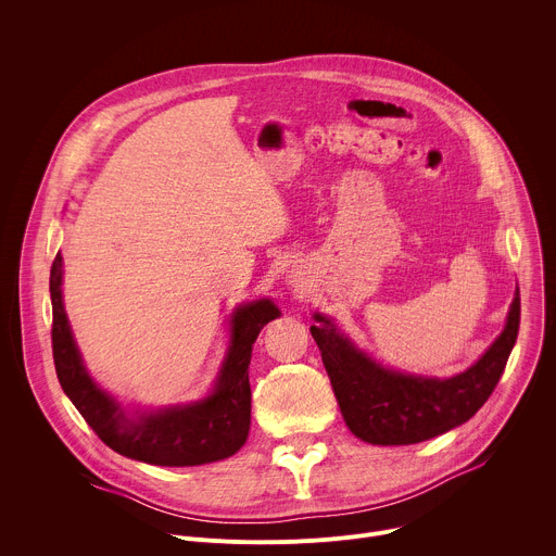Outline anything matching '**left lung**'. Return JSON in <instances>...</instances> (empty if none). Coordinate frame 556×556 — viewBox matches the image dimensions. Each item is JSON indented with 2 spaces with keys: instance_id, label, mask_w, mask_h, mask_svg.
Here are the masks:
<instances>
[{
  "instance_id": "8db88e82",
  "label": "left lung",
  "mask_w": 556,
  "mask_h": 556,
  "mask_svg": "<svg viewBox=\"0 0 556 556\" xmlns=\"http://www.w3.org/2000/svg\"><path fill=\"white\" fill-rule=\"evenodd\" d=\"M521 319L519 288L508 321L489 352L453 378H422L384 369L361 354L330 319L314 314L309 332L319 345L350 431L369 444H416L464 425L489 401L515 348Z\"/></svg>"
}]
</instances>
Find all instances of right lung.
<instances>
[{
  "label": "right lung",
  "mask_w": 556,
  "mask_h": 556,
  "mask_svg": "<svg viewBox=\"0 0 556 556\" xmlns=\"http://www.w3.org/2000/svg\"><path fill=\"white\" fill-rule=\"evenodd\" d=\"M50 296L56 378L78 414L112 451L157 466H198L230 457L244 446L251 429L249 365L253 343L262 328L279 316L268 299L237 307L232 314V345L215 391L206 401L161 409L129 422L110 395L92 382L78 356L61 301L59 253L50 268Z\"/></svg>",
  "instance_id": "add662e5"
}]
</instances>
